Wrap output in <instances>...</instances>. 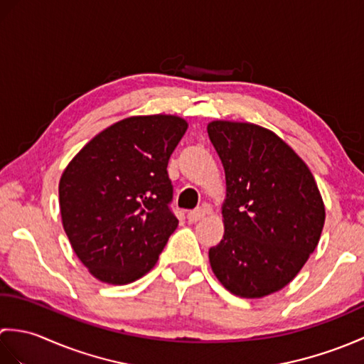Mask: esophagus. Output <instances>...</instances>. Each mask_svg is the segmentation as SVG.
I'll return each mask as SVG.
<instances>
[{"mask_svg": "<svg viewBox=\"0 0 364 364\" xmlns=\"http://www.w3.org/2000/svg\"><path fill=\"white\" fill-rule=\"evenodd\" d=\"M205 215H206L205 208H196V210L188 213V219H189V222H198V220H202Z\"/></svg>", "mask_w": 364, "mask_h": 364, "instance_id": "obj_1", "label": "esophagus"}]
</instances>
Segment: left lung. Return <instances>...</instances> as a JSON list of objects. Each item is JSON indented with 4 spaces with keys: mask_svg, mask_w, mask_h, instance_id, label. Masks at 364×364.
<instances>
[{
    "mask_svg": "<svg viewBox=\"0 0 364 364\" xmlns=\"http://www.w3.org/2000/svg\"><path fill=\"white\" fill-rule=\"evenodd\" d=\"M208 136L225 168V235L210 249L213 272L236 296L284 288L318 247L326 220L310 168L272 131L211 122Z\"/></svg>",
    "mask_w": 364,
    "mask_h": 364,
    "instance_id": "1",
    "label": "left lung"
}]
</instances>
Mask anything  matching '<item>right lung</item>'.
<instances>
[{
    "mask_svg": "<svg viewBox=\"0 0 364 364\" xmlns=\"http://www.w3.org/2000/svg\"><path fill=\"white\" fill-rule=\"evenodd\" d=\"M186 129L175 115L129 117L92 139L64 170V230L98 280L127 284L156 264L178 227L167 164Z\"/></svg>",
    "mask_w": 364,
    "mask_h": 364,
    "instance_id": "add662e5",
    "label": "right lung"
}]
</instances>
